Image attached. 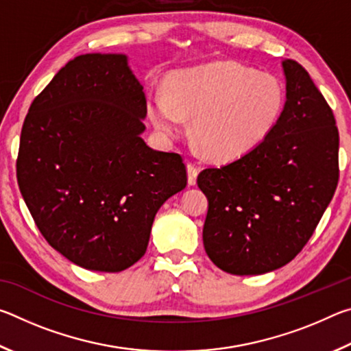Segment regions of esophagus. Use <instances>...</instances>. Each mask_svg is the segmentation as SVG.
Returning <instances> with one entry per match:
<instances>
[{
  "mask_svg": "<svg viewBox=\"0 0 351 351\" xmlns=\"http://www.w3.org/2000/svg\"><path fill=\"white\" fill-rule=\"evenodd\" d=\"M198 173H199L198 165H195L193 162H187V182H189V186H195V184H197Z\"/></svg>",
  "mask_w": 351,
  "mask_h": 351,
  "instance_id": "obj_1",
  "label": "esophagus"
}]
</instances>
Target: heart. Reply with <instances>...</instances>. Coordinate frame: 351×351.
<instances>
[{"label":"heart","instance_id":"b5f03b06","mask_svg":"<svg viewBox=\"0 0 351 351\" xmlns=\"http://www.w3.org/2000/svg\"><path fill=\"white\" fill-rule=\"evenodd\" d=\"M285 90L268 73L234 62L176 71L167 94L153 93L147 112L164 136H178L192 117V133L215 159H234L257 147L282 116Z\"/></svg>","mask_w":351,"mask_h":351}]
</instances>
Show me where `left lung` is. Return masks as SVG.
Segmentation results:
<instances>
[{"instance_id":"left-lung-1","label":"left lung","mask_w":351,"mask_h":351,"mask_svg":"<svg viewBox=\"0 0 351 351\" xmlns=\"http://www.w3.org/2000/svg\"><path fill=\"white\" fill-rule=\"evenodd\" d=\"M287 102L271 133L221 167L204 169V249L219 269L255 276L289 263L311 239L339 181V132L306 69L285 60Z\"/></svg>"}]
</instances>
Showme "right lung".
Here are the masks:
<instances>
[{
	"label": "right lung",
	"instance_id": "right-lung-1",
	"mask_svg": "<svg viewBox=\"0 0 351 351\" xmlns=\"http://www.w3.org/2000/svg\"><path fill=\"white\" fill-rule=\"evenodd\" d=\"M145 114L144 86L123 54L75 57L29 108L20 192L46 241L82 268L134 265L159 207L187 186L181 154L141 138Z\"/></svg>",
	"mask_w": 351,
	"mask_h": 351
}]
</instances>
